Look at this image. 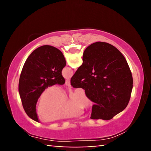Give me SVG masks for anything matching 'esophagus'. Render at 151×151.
Masks as SVG:
<instances>
[{"instance_id":"1","label":"esophagus","mask_w":151,"mask_h":151,"mask_svg":"<svg viewBox=\"0 0 151 151\" xmlns=\"http://www.w3.org/2000/svg\"><path fill=\"white\" fill-rule=\"evenodd\" d=\"M65 85L68 86H70V83L69 79H66L65 81Z\"/></svg>"}]
</instances>
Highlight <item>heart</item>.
I'll use <instances>...</instances> for the list:
<instances>
[{"mask_svg": "<svg viewBox=\"0 0 151 151\" xmlns=\"http://www.w3.org/2000/svg\"><path fill=\"white\" fill-rule=\"evenodd\" d=\"M70 100L62 89L57 86H50L40 94L37 104L38 116L43 121L52 122L80 115L81 108L91 105V101L81 89L71 93Z\"/></svg>", "mask_w": 151, "mask_h": 151, "instance_id": "heart-1", "label": "heart"}]
</instances>
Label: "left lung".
Wrapping results in <instances>:
<instances>
[{
	"mask_svg": "<svg viewBox=\"0 0 151 151\" xmlns=\"http://www.w3.org/2000/svg\"><path fill=\"white\" fill-rule=\"evenodd\" d=\"M66 60L62 52L50 45L41 46L29 55L20 74L19 91L22 106L30 119L39 122L36 111L38 99L48 86L62 85Z\"/></svg>",
	"mask_w": 151,
	"mask_h": 151,
	"instance_id": "obj_1",
	"label": "left lung"
}]
</instances>
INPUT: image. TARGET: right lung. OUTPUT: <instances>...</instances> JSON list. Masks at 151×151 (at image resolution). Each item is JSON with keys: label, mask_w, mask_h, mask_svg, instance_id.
<instances>
[{"label": "right lung", "mask_w": 151, "mask_h": 151, "mask_svg": "<svg viewBox=\"0 0 151 151\" xmlns=\"http://www.w3.org/2000/svg\"><path fill=\"white\" fill-rule=\"evenodd\" d=\"M94 103L91 119L111 120L129 103L133 80L129 65L116 47L96 42L84 51L83 64L70 79Z\"/></svg>", "instance_id": "1"}]
</instances>
